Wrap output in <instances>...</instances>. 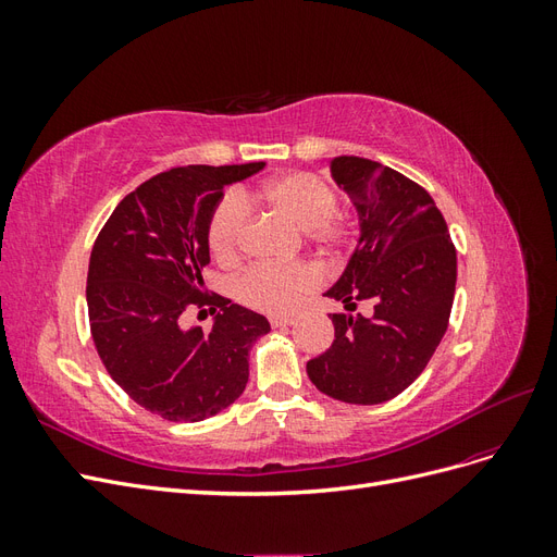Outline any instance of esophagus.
I'll use <instances>...</instances> for the list:
<instances>
[{"mask_svg": "<svg viewBox=\"0 0 557 557\" xmlns=\"http://www.w3.org/2000/svg\"><path fill=\"white\" fill-rule=\"evenodd\" d=\"M269 323H272V327H285V325H293V323H295V318L274 315V318H269Z\"/></svg>", "mask_w": 557, "mask_h": 557, "instance_id": "esophagus-1", "label": "esophagus"}]
</instances>
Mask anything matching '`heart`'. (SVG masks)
Wrapping results in <instances>:
<instances>
[{"instance_id":"heart-1","label":"heart","mask_w":557,"mask_h":557,"mask_svg":"<svg viewBox=\"0 0 557 557\" xmlns=\"http://www.w3.org/2000/svg\"><path fill=\"white\" fill-rule=\"evenodd\" d=\"M248 195H230L215 207L209 221V246L215 260L232 262L239 258L248 227ZM264 207L281 213L297 230L320 246L342 242V227L332 218L336 213V195L327 183L307 172L283 174L269 181L256 195ZM318 276L307 264L276 267L258 264L244 272L234 285L244 305L264 313H290L301 297L315 288Z\"/></svg>"}]
</instances>
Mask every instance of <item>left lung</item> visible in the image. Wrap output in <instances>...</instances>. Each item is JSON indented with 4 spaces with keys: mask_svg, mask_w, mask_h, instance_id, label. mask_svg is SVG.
<instances>
[{
    "mask_svg": "<svg viewBox=\"0 0 557 557\" xmlns=\"http://www.w3.org/2000/svg\"><path fill=\"white\" fill-rule=\"evenodd\" d=\"M330 176L358 213L360 237L325 297L334 342L307 362L320 393L346 404H381L423 374L448 327L458 258L442 211L428 190L381 162L339 156ZM358 300L372 317L349 311Z\"/></svg>",
    "mask_w": 557,
    "mask_h": 557,
    "instance_id": "left-lung-1",
    "label": "left lung"
}]
</instances>
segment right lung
I'll use <instances>...</instances> for the list:
<instances>
[{
	"label": "right lung",
	"mask_w": 557,
	"mask_h": 557,
	"mask_svg": "<svg viewBox=\"0 0 557 557\" xmlns=\"http://www.w3.org/2000/svg\"><path fill=\"white\" fill-rule=\"evenodd\" d=\"M264 170L188 164L141 183L113 209L88 267L90 332L111 379L150 413L199 423L239 399L248 352L269 320L230 299H207L209 221L232 183ZM211 300L209 333L182 327V313ZM215 311V309H213Z\"/></svg>",
	"instance_id": "add662e5"
}]
</instances>
